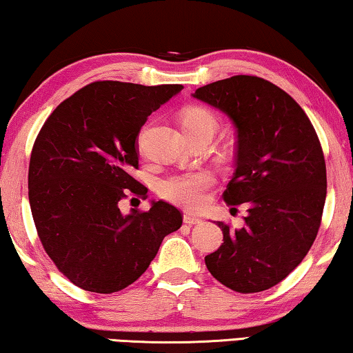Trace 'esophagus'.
Listing matches in <instances>:
<instances>
[{
	"instance_id": "1",
	"label": "esophagus",
	"mask_w": 353,
	"mask_h": 353,
	"mask_svg": "<svg viewBox=\"0 0 353 353\" xmlns=\"http://www.w3.org/2000/svg\"><path fill=\"white\" fill-rule=\"evenodd\" d=\"M183 222H184V224L192 225V224H199V222H202V219H200L199 216H194V214L186 213V214L183 216Z\"/></svg>"
}]
</instances>
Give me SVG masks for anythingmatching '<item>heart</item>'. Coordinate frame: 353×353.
<instances>
[{
	"label": "heart",
	"instance_id": "heart-1",
	"mask_svg": "<svg viewBox=\"0 0 353 353\" xmlns=\"http://www.w3.org/2000/svg\"><path fill=\"white\" fill-rule=\"evenodd\" d=\"M181 126L188 135H194L205 129H216V118L205 107L189 105L181 112ZM143 140L145 131L140 132L137 139L139 151L143 150ZM213 183L214 175L210 170L178 173L159 183V194L183 208L199 210L207 202V192Z\"/></svg>",
	"mask_w": 353,
	"mask_h": 353
}]
</instances>
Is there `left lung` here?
Here are the masks:
<instances>
[{
	"instance_id": "8db88e82",
	"label": "left lung",
	"mask_w": 353,
	"mask_h": 353,
	"mask_svg": "<svg viewBox=\"0 0 353 353\" xmlns=\"http://www.w3.org/2000/svg\"><path fill=\"white\" fill-rule=\"evenodd\" d=\"M236 131V169L222 194L245 203V227L218 222L224 243L205 257L214 279L240 294L279 284L316 240L327 197L321 140L298 102L256 75H233L195 90Z\"/></svg>"
}]
</instances>
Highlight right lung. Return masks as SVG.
<instances>
[{
  "instance_id": "1",
  "label": "right lung",
  "mask_w": 353,
  "mask_h": 353,
  "mask_svg": "<svg viewBox=\"0 0 353 353\" xmlns=\"http://www.w3.org/2000/svg\"><path fill=\"white\" fill-rule=\"evenodd\" d=\"M181 90L99 80L64 99L37 134L28 170L31 214L47 256L80 289H126L164 236L181 227V211L162 200L148 211H120L128 195L148 197L131 175L139 169L140 128Z\"/></svg>"
}]
</instances>
